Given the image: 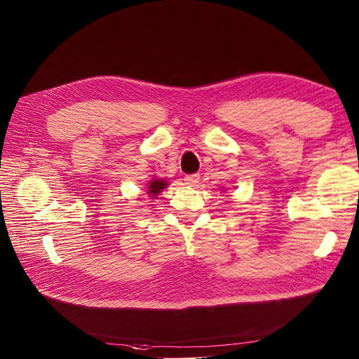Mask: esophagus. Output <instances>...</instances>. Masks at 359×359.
Listing matches in <instances>:
<instances>
[{"label": "esophagus", "instance_id": "34e87169", "mask_svg": "<svg viewBox=\"0 0 359 359\" xmlns=\"http://www.w3.org/2000/svg\"><path fill=\"white\" fill-rule=\"evenodd\" d=\"M200 182V174H189V176L185 177V183L189 187H196Z\"/></svg>", "mask_w": 359, "mask_h": 359}]
</instances>
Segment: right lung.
Masks as SVG:
<instances>
[{"label":"right lung","instance_id":"add662e5","mask_svg":"<svg viewBox=\"0 0 359 359\" xmlns=\"http://www.w3.org/2000/svg\"><path fill=\"white\" fill-rule=\"evenodd\" d=\"M167 180L163 179H158V177H153L151 180H149L147 183V194L150 196V198H156L159 194L163 191V188H167Z\"/></svg>","mask_w":359,"mask_h":359}]
</instances>
